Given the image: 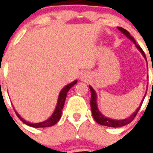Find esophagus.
I'll return each mask as SVG.
<instances>
[{
  "label": "esophagus",
  "instance_id": "34e87169",
  "mask_svg": "<svg viewBox=\"0 0 153 153\" xmlns=\"http://www.w3.org/2000/svg\"><path fill=\"white\" fill-rule=\"evenodd\" d=\"M82 79H83V78H82Z\"/></svg>",
  "mask_w": 153,
  "mask_h": 153
}]
</instances>
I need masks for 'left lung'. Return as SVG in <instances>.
I'll use <instances>...</instances> for the list:
<instances>
[{"instance_id": "8db88e82", "label": "left lung", "mask_w": 153, "mask_h": 153, "mask_svg": "<svg viewBox=\"0 0 153 153\" xmlns=\"http://www.w3.org/2000/svg\"><path fill=\"white\" fill-rule=\"evenodd\" d=\"M118 30L120 32H121L123 33L124 35H126V37L128 38V39H130L131 41H133L134 43V44L136 45V48L140 51V52L142 54V55L144 56V58L145 59V60L147 61L146 59V56H145V52L143 51V50L140 48V47L139 45L136 44V41L134 38H133L132 36L130 35V33L127 31V30L124 29L123 27H117ZM90 87V90H91V111H92V115H93V117L94 118V120L96 121L97 123H98L99 125H102V126H108V127H114V128H117V127H121V126H126V125H128L131 122V121H133L134 117H136V115L137 114L138 111H139V109H140V106H141V105L143 103V101L145 99V95L144 96V98H143L142 101L140 102V105L138 107L137 110H136L133 114H132L131 116H129L128 118L123 119V120H115V119H112L109 118V117H107L104 116L103 114L99 111V109L98 108V104H97V94H96L95 91L94 90L93 87L91 86H89Z\"/></svg>"}]
</instances>
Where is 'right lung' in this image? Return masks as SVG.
<instances>
[{"mask_svg":"<svg viewBox=\"0 0 153 153\" xmlns=\"http://www.w3.org/2000/svg\"><path fill=\"white\" fill-rule=\"evenodd\" d=\"M77 80H74L70 84H67V86H65L62 89V91H60L59 95L58 98V102L56 107H55V110L53 112L52 115H51L48 119H47L46 121H42V122H39V123H31L29 121H25V119L22 118L20 116V114H17L16 111V114L17 115V117L20 119V121H23L24 123L26 124L27 126H31V127H34V128H45V127H51V126H54L55 124L57 123L58 121H59L61 115H62V111L63 105H64L65 100L67 98V92L69 91V90L71 88L72 86L75 85L77 83Z\"/></svg>","mask_w":153,"mask_h":153,"instance_id":"right-lung-1","label":"right lung"}]
</instances>
